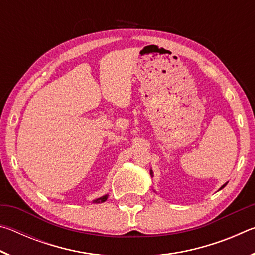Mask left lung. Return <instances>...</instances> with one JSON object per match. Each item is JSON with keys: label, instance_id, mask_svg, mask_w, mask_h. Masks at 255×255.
<instances>
[{"label": "left lung", "instance_id": "1", "mask_svg": "<svg viewBox=\"0 0 255 255\" xmlns=\"http://www.w3.org/2000/svg\"><path fill=\"white\" fill-rule=\"evenodd\" d=\"M150 176H152V178H153V171H152V170H150ZM226 184H227V182H226L225 184H223V185H222V187H221V188H219V190H222V189H223L224 187H225V185H226Z\"/></svg>", "mask_w": 255, "mask_h": 255}]
</instances>
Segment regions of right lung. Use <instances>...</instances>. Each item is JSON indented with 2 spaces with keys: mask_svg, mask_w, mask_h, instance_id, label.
I'll list each match as a JSON object with an SVG mask.
<instances>
[{
  "mask_svg": "<svg viewBox=\"0 0 255 255\" xmlns=\"http://www.w3.org/2000/svg\"><path fill=\"white\" fill-rule=\"evenodd\" d=\"M107 199H108V195H105L100 198H98L96 200H93V204H100V202H105Z\"/></svg>",
  "mask_w": 255,
  "mask_h": 255,
  "instance_id": "1",
  "label": "right lung"
}]
</instances>
